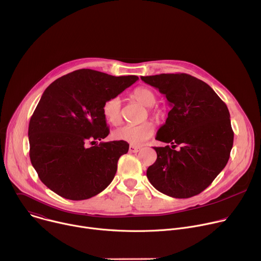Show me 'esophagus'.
Masks as SVG:
<instances>
[{
	"label": "esophagus",
	"mask_w": 261,
	"mask_h": 261,
	"mask_svg": "<svg viewBox=\"0 0 261 261\" xmlns=\"http://www.w3.org/2000/svg\"><path fill=\"white\" fill-rule=\"evenodd\" d=\"M139 150H140V148L138 146H134V145L129 146V151L130 152H138Z\"/></svg>",
	"instance_id": "esophagus-1"
}]
</instances>
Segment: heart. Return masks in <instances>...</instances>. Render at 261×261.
Instances as JSON below:
<instances>
[{"label": "heart", "mask_w": 261, "mask_h": 261, "mask_svg": "<svg viewBox=\"0 0 261 261\" xmlns=\"http://www.w3.org/2000/svg\"><path fill=\"white\" fill-rule=\"evenodd\" d=\"M132 96L135 100H137L145 108H150L155 102V96L153 92L150 89L146 88V87L136 88L133 91ZM102 112L106 120L109 123L113 125L120 124L122 121L121 99L117 96L108 99L103 105ZM153 115L156 116L158 114L153 113ZM153 131V124L149 121H146L138 125H124L115 130L113 136L117 140L125 141L132 145H140L152 136Z\"/></svg>", "instance_id": "obj_1"}]
</instances>
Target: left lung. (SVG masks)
Instances as JSON below:
<instances>
[{"label": "left lung", "instance_id": "left-lung-1", "mask_svg": "<svg viewBox=\"0 0 261 261\" xmlns=\"http://www.w3.org/2000/svg\"><path fill=\"white\" fill-rule=\"evenodd\" d=\"M159 89L171 107L155 139L170 143L153 147L155 162L146 176L159 192L178 199L207 189L227 164L233 131L226 105L205 82L188 73L141 76ZM179 145L181 148H174Z\"/></svg>", "mask_w": 261, "mask_h": 261}]
</instances>
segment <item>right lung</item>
Returning <instances> with one entry per match:
<instances>
[{"mask_svg": "<svg viewBox=\"0 0 261 261\" xmlns=\"http://www.w3.org/2000/svg\"><path fill=\"white\" fill-rule=\"evenodd\" d=\"M138 80L79 69L55 80L44 91L29 126L30 158L41 181L60 197L86 200L113 181L125 141L105 139L110 129L105 102Z\"/></svg>", "mask_w": 261, "mask_h": 261, "instance_id": "add662e5", "label": "right lung"}]
</instances>
